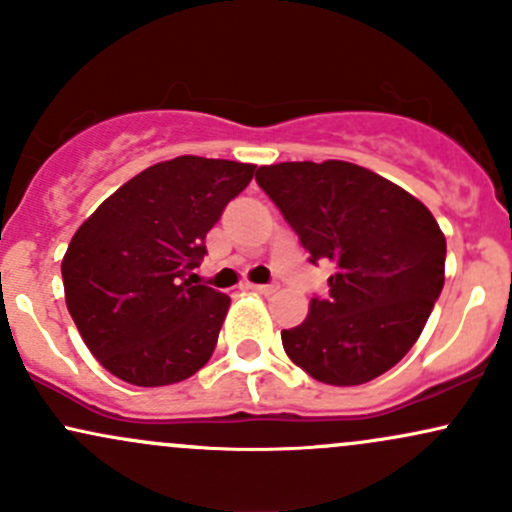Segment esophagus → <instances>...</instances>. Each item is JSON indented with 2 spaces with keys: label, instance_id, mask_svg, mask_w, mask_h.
<instances>
[{
  "label": "esophagus",
  "instance_id": "1",
  "mask_svg": "<svg viewBox=\"0 0 512 512\" xmlns=\"http://www.w3.org/2000/svg\"><path fill=\"white\" fill-rule=\"evenodd\" d=\"M250 289L257 291V293H264V296H267V293L276 291V284H250Z\"/></svg>",
  "mask_w": 512,
  "mask_h": 512
}]
</instances>
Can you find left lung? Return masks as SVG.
I'll return each instance as SVG.
<instances>
[{
	"label": "left lung",
	"instance_id": "obj_1",
	"mask_svg": "<svg viewBox=\"0 0 512 512\" xmlns=\"http://www.w3.org/2000/svg\"><path fill=\"white\" fill-rule=\"evenodd\" d=\"M257 185L308 260L332 262L327 296L281 332L296 366L327 385H363L404 358L445 281V236L407 190L346 161L262 166Z\"/></svg>",
	"mask_w": 512,
	"mask_h": 512
}]
</instances>
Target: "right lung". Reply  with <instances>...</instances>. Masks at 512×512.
Segmentation results:
<instances>
[{
    "label": "right lung",
    "mask_w": 512,
    "mask_h": 512,
    "mask_svg": "<svg viewBox=\"0 0 512 512\" xmlns=\"http://www.w3.org/2000/svg\"><path fill=\"white\" fill-rule=\"evenodd\" d=\"M252 175L250 163L178 156L134 175L81 223L62 260L64 298L105 370L158 387L209 361L231 298L190 272Z\"/></svg>",
    "instance_id": "add662e5"
}]
</instances>
